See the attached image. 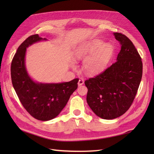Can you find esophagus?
<instances>
[{"label":"esophagus","instance_id":"esophagus-1","mask_svg":"<svg viewBox=\"0 0 154 154\" xmlns=\"http://www.w3.org/2000/svg\"><path fill=\"white\" fill-rule=\"evenodd\" d=\"M83 83H84V80L83 79H80L79 81H78V85L79 86H81L82 85H83Z\"/></svg>","mask_w":154,"mask_h":154}]
</instances>
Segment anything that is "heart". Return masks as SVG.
I'll use <instances>...</instances> for the list:
<instances>
[{"mask_svg": "<svg viewBox=\"0 0 154 154\" xmlns=\"http://www.w3.org/2000/svg\"><path fill=\"white\" fill-rule=\"evenodd\" d=\"M112 52L113 47L110 44H104L101 40H94L77 47L75 50L74 54L77 60H83L85 59V71L93 74L100 71L105 67ZM73 67H74V65Z\"/></svg>", "mask_w": 154, "mask_h": 154, "instance_id": "1", "label": "heart"}]
</instances>
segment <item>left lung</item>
Segmentation results:
<instances>
[{"instance_id":"left-lung-1","label":"left lung","mask_w":154,"mask_h":154,"mask_svg":"<svg viewBox=\"0 0 154 154\" xmlns=\"http://www.w3.org/2000/svg\"><path fill=\"white\" fill-rule=\"evenodd\" d=\"M121 50L116 61L105 71L85 81L87 102L97 116L112 120L128 110L142 77V62L132 42L125 35L113 33Z\"/></svg>"}]
</instances>
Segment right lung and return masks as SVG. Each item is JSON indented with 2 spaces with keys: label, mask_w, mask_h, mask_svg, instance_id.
I'll return each mask as SVG.
<instances>
[{
  "label": "right lung",
  "mask_w": 154,
  "mask_h": 154,
  "mask_svg": "<svg viewBox=\"0 0 154 154\" xmlns=\"http://www.w3.org/2000/svg\"><path fill=\"white\" fill-rule=\"evenodd\" d=\"M38 34L30 35L18 47L11 63L13 87L20 100L35 119L48 121L57 116L70 96L77 89L79 79L69 82L40 83L30 76L26 67V49L40 41H46Z\"/></svg>",
  "instance_id": "add662e5"
}]
</instances>
